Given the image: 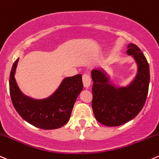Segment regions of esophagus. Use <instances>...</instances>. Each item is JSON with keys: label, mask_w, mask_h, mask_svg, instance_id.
Instances as JSON below:
<instances>
[{"label": "esophagus", "mask_w": 159, "mask_h": 159, "mask_svg": "<svg viewBox=\"0 0 159 159\" xmlns=\"http://www.w3.org/2000/svg\"><path fill=\"white\" fill-rule=\"evenodd\" d=\"M82 81L84 87L86 89H89L91 85V78L89 75H84L82 76Z\"/></svg>", "instance_id": "esophagus-1"}]
</instances>
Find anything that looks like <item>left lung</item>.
<instances>
[{
    "mask_svg": "<svg viewBox=\"0 0 159 159\" xmlns=\"http://www.w3.org/2000/svg\"><path fill=\"white\" fill-rule=\"evenodd\" d=\"M127 53L138 65L134 79L126 87H116L103 69L92 70V106L95 119L108 127H117L131 120L142 109L148 92L149 65L139 47L130 43Z\"/></svg>",
    "mask_w": 159,
    "mask_h": 159,
    "instance_id": "left-lung-1",
    "label": "left lung"
}]
</instances>
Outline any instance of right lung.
<instances>
[{
	"label": "right lung",
	"mask_w": 159,
	"mask_h": 159,
	"mask_svg": "<svg viewBox=\"0 0 159 159\" xmlns=\"http://www.w3.org/2000/svg\"><path fill=\"white\" fill-rule=\"evenodd\" d=\"M18 62V58L13 64L9 78L11 98L18 113L29 124L44 130H54L65 125L83 89L81 75L64 78L48 98L34 99L25 95L17 84L15 75Z\"/></svg>",
	"instance_id": "add662e5"
}]
</instances>
